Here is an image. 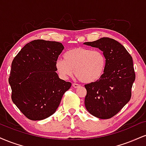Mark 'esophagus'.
<instances>
[{
    "label": "esophagus",
    "instance_id": "1",
    "mask_svg": "<svg viewBox=\"0 0 146 146\" xmlns=\"http://www.w3.org/2000/svg\"><path fill=\"white\" fill-rule=\"evenodd\" d=\"M73 86L75 88H78L79 86H80V85H79L78 84H75V83H73Z\"/></svg>",
    "mask_w": 146,
    "mask_h": 146
}]
</instances>
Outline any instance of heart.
<instances>
[{"label": "heart", "mask_w": 146, "mask_h": 146, "mask_svg": "<svg viewBox=\"0 0 146 146\" xmlns=\"http://www.w3.org/2000/svg\"><path fill=\"white\" fill-rule=\"evenodd\" d=\"M64 59H58L56 68L60 77L66 80L73 73L84 83H93L103 76L106 66V58L100 50L75 47L64 54Z\"/></svg>", "instance_id": "b5f03b06"}]
</instances>
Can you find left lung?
<instances>
[{
    "label": "left lung",
    "mask_w": 146,
    "mask_h": 146,
    "mask_svg": "<svg viewBox=\"0 0 146 146\" xmlns=\"http://www.w3.org/2000/svg\"><path fill=\"white\" fill-rule=\"evenodd\" d=\"M98 48L106 58L103 76L95 82L85 85L87 93L84 104L93 116L106 119L115 116L130 101L135 80L132 56L115 40L102 38L84 43Z\"/></svg>",
    "instance_id": "1"
}]
</instances>
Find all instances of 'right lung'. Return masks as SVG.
<instances>
[{
	"instance_id": "1",
	"label": "right lung",
	"mask_w": 146,
	"mask_h": 146,
	"mask_svg": "<svg viewBox=\"0 0 146 146\" xmlns=\"http://www.w3.org/2000/svg\"><path fill=\"white\" fill-rule=\"evenodd\" d=\"M62 43L36 40L25 45L11 63L9 83L14 104L28 119L42 120L53 115L71 83L56 73Z\"/></svg>"
}]
</instances>
